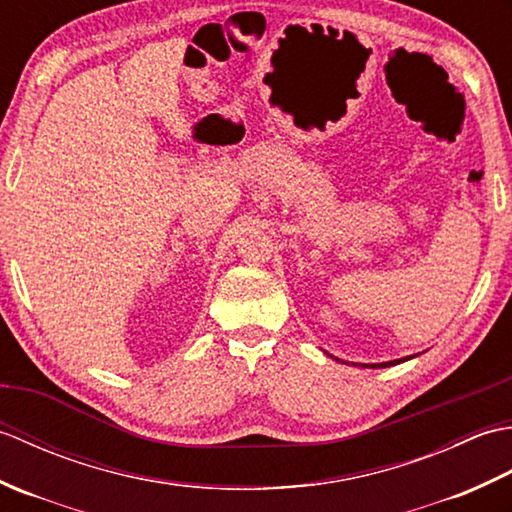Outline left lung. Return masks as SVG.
Instances as JSON below:
<instances>
[{
    "instance_id": "8db88e82",
    "label": "left lung",
    "mask_w": 512,
    "mask_h": 512,
    "mask_svg": "<svg viewBox=\"0 0 512 512\" xmlns=\"http://www.w3.org/2000/svg\"><path fill=\"white\" fill-rule=\"evenodd\" d=\"M398 361H389V363H380V365H372V367H387V365H396Z\"/></svg>"
}]
</instances>
